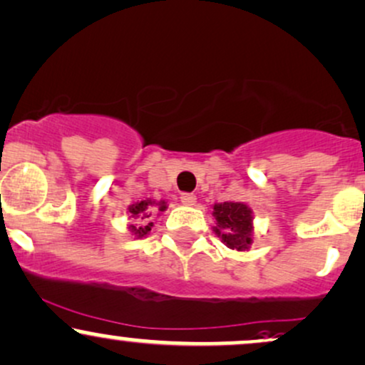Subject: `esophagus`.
Instances as JSON below:
<instances>
[{"mask_svg":"<svg viewBox=\"0 0 365 365\" xmlns=\"http://www.w3.org/2000/svg\"><path fill=\"white\" fill-rule=\"evenodd\" d=\"M180 200H182L183 205H195L197 197L194 194H182L180 195Z\"/></svg>","mask_w":365,"mask_h":365,"instance_id":"34e87169","label":"esophagus"}]
</instances>
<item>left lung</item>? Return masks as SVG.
Returning <instances> with one entry per match:
<instances>
[{
	"instance_id": "obj_1",
	"label": "left lung",
	"mask_w": 365,
	"mask_h": 365,
	"mask_svg": "<svg viewBox=\"0 0 365 365\" xmlns=\"http://www.w3.org/2000/svg\"><path fill=\"white\" fill-rule=\"evenodd\" d=\"M212 214L217 221L214 232L227 248L238 250V252L250 248L253 217L248 205H245L243 202H222V204L214 205Z\"/></svg>"
}]
</instances>
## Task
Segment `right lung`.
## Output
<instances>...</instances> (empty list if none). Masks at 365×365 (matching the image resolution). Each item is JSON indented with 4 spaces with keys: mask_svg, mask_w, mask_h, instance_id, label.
Instances as JSON below:
<instances>
[{
    "mask_svg": "<svg viewBox=\"0 0 365 365\" xmlns=\"http://www.w3.org/2000/svg\"><path fill=\"white\" fill-rule=\"evenodd\" d=\"M149 205H155V202H153V200H140V202H138V204L129 205L130 217L138 219L134 225H130L129 230H130V232H133V235L138 236V238H144V236H146L153 227L151 217H153V214H155V209H151ZM156 205H158L156 210H160V212H163V210L166 209V204L163 200L158 202Z\"/></svg>",
    "mask_w": 365,
    "mask_h": 365,
    "instance_id": "right-lung-1",
    "label": "right lung"
}]
</instances>
